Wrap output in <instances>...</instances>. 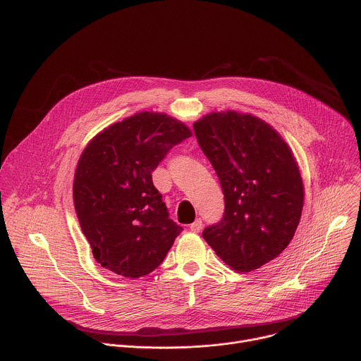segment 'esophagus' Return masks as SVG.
Returning a JSON list of instances; mask_svg holds the SVG:
<instances>
[{"mask_svg":"<svg viewBox=\"0 0 361 361\" xmlns=\"http://www.w3.org/2000/svg\"><path fill=\"white\" fill-rule=\"evenodd\" d=\"M201 228H202V221H201V219H197L192 224H190V230H191L192 233H198Z\"/></svg>","mask_w":361,"mask_h":361,"instance_id":"obj_1","label":"esophagus"}]
</instances>
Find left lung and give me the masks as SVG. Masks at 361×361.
Segmentation results:
<instances>
[{
	"mask_svg": "<svg viewBox=\"0 0 361 361\" xmlns=\"http://www.w3.org/2000/svg\"><path fill=\"white\" fill-rule=\"evenodd\" d=\"M192 128L224 194L223 219L202 238L231 269H260L283 252L300 223L304 190L293 152L250 114L212 113Z\"/></svg>",
	"mask_w": 361,
	"mask_h": 361,
	"instance_id": "8db88e82",
	"label": "left lung"
}]
</instances>
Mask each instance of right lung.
<instances>
[{
  "mask_svg": "<svg viewBox=\"0 0 361 361\" xmlns=\"http://www.w3.org/2000/svg\"><path fill=\"white\" fill-rule=\"evenodd\" d=\"M191 137L181 121L138 113L97 134L74 177V205L97 263L138 279L156 270L183 231L169 217L151 173L169 149Z\"/></svg>",
  "mask_w": 361,
  "mask_h": 361,
  "instance_id": "obj_1",
  "label": "right lung"
}]
</instances>
